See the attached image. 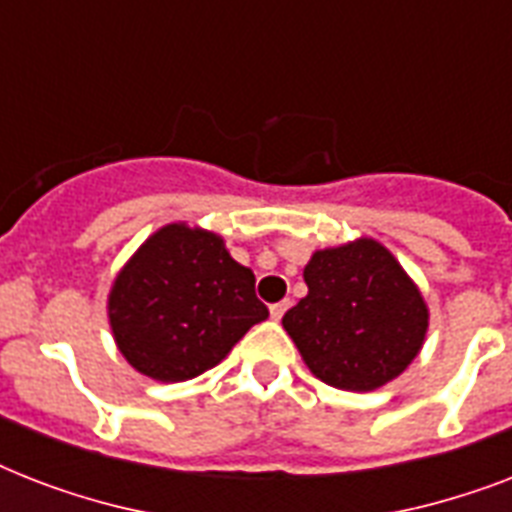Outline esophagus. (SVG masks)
I'll return each mask as SVG.
<instances>
[{"label":"esophagus","instance_id":"obj_1","mask_svg":"<svg viewBox=\"0 0 512 512\" xmlns=\"http://www.w3.org/2000/svg\"><path fill=\"white\" fill-rule=\"evenodd\" d=\"M287 308H289V300H281V303L271 305V319L279 321L281 316H284V313H287Z\"/></svg>","mask_w":512,"mask_h":512}]
</instances>
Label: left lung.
<instances>
[{
	"mask_svg": "<svg viewBox=\"0 0 512 512\" xmlns=\"http://www.w3.org/2000/svg\"><path fill=\"white\" fill-rule=\"evenodd\" d=\"M308 295L284 313L305 366L332 388L366 393L396 380L422 350L428 303L380 241L316 249L305 265Z\"/></svg>",
	"mask_w": 512,
	"mask_h": 512,
	"instance_id": "8db88e82",
	"label": "left lung"
}]
</instances>
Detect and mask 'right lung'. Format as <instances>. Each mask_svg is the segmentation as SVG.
<instances>
[{
  "label": "right lung",
  "instance_id": "obj_1",
  "mask_svg": "<svg viewBox=\"0 0 512 512\" xmlns=\"http://www.w3.org/2000/svg\"><path fill=\"white\" fill-rule=\"evenodd\" d=\"M265 319L255 273L233 260L223 236L191 223L151 233L108 292L116 348L159 382L199 377Z\"/></svg>",
  "mask_w": 512,
  "mask_h": 512
}]
</instances>
